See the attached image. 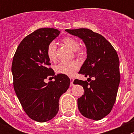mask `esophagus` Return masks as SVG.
<instances>
[{"label":"esophagus","instance_id":"34e87169","mask_svg":"<svg viewBox=\"0 0 134 134\" xmlns=\"http://www.w3.org/2000/svg\"><path fill=\"white\" fill-rule=\"evenodd\" d=\"M70 80H71V83H70V86H74V84H73L74 79L72 78H70Z\"/></svg>","mask_w":134,"mask_h":134}]
</instances>
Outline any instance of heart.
<instances>
[{
  "mask_svg": "<svg viewBox=\"0 0 134 134\" xmlns=\"http://www.w3.org/2000/svg\"><path fill=\"white\" fill-rule=\"evenodd\" d=\"M63 42L71 50L76 51L78 56H82L83 54L82 50L78 49L79 47V43L75 38L71 37H65L63 40ZM56 48L57 46L56 42L54 41H52L48 45L47 54L48 59L51 61H54L56 58ZM78 68H79V64L76 61H70V62L62 61L56 66V71L59 74L72 76Z\"/></svg>",
  "mask_w": 134,
  "mask_h": 134,
  "instance_id": "b5f03b06",
  "label": "heart"
}]
</instances>
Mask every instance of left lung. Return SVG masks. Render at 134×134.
<instances>
[{
    "label": "left lung",
    "instance_id": "8db88e82",
    "mask_svg": "<svg viewBox=\"0 0 134 134\" xmlns=\"http://www.w3.org/2000/svg\"><path fill=\"white\" fill-rule=\"evenodd\" d=\"M79 37L86 47L87 58L78 73L84 75L90 83L76 79L74 84L83 87L78 98V108L83 116L98 121L108 115L115 102L120 83L119 59L113 46L99 34L87 28L65 30Z\"/></svg>",
    "mask_w": 134,
    "mask_h": 134
}]
</instances>
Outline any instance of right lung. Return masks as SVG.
<instances>
[{"label": "right lung", "mask_w": 134, "mask_h": 134, "mask_svg": "<svg viewBox=\"0 0 134 134\" xmlns=\"http://www.w3.org/2000/svg\"><path fill=\"white\" fill-rule=\"evenodd\" d=\"M59 35L54 28H40L20 43L13 56L12 72L13 87L19 100L28 117L44 122L56 115L59 99L69 87V78L55 75L54 81L46 83L48 75H55L48 66V45Z\"/></svg>", "instance_id": "add662e5"}]
</instances>
